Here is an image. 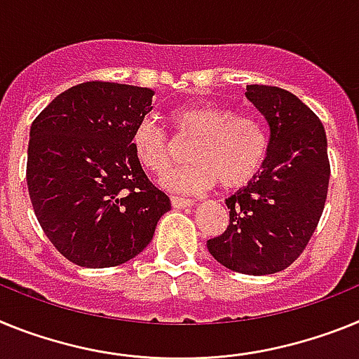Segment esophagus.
I'll list each match as a JSON object with an SVG mask.
<instances>
[{"instance_id":"1","label":"esophagus","mask_w":359,"mask_h":359,"mask_svg":"<svg viewBox=\"0 0 359 359\" xmlns=\"http://www.w3.org/2000/svg\"><path fill=\"white\" fill-rule=\"evenodd\" d=\"M193 202L189 198H182V197H171V205L177 208V210H184V208H188L191 205Z\"/></svg>"}]
</instances>
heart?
I'll return each mask as SVG.
<instances>
[{
  "instance_id": "obj_1",
  "label": "heart",
  "mask_w": 359,
  "mask_h": 359,
  "mask_svg": "<svg viewBox=\"0 0 359 359\" xmlns=\"http://www.w3.org/2000/svg\"><path fill=\"white\" fill-rule=\"evenodd\" d=\"M180 142L191 141V162L171 171L162 184L179 193H197L220 182L224 189L242 188L257 175L267 154V132L251 115H236L217 104H184L170 111ZM132 149L141 166L155 175L166 173L175 161V142L151 117L132 132Z\"/></svg>"
}]
</instances>
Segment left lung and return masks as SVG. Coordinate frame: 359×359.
<instances>
[{"mask_svg": "<svg viewBox=\"0 0 359 359\" xmlns=\"http://www.w3.org/2000/svg\"><path fill=\"white\" fill-rule=\"evenodd\" d=\"M245 97L269 124L267 155L248 186L226 198L229 226L208 249L227 269L262 276L291 266L309 244L330 166L322 121L294 93L248 85Z\"/></svg>", "mask_w": 359, "mask_h": 359, "instance_id": "8db88e82", "label": "left lung"}]
</instances>
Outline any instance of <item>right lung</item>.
<instances>
[{"instance_id":"add662e5","label":"right lung","mask_w":359,"mask_h":359,"mask_svg":"<svg viewBox=\"0 0 359 359\" xmlns=\"http://www.w3.org/2000/svg\"><path fill=\"white\" fill-rule=\"evenodd\" d=\"M154 90L90 81L59 93L30 126L27 184L37 222L76 266L132 260L171 210L132 149Z\"/></svg>"}]
</instances>
